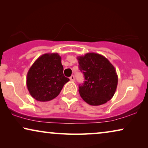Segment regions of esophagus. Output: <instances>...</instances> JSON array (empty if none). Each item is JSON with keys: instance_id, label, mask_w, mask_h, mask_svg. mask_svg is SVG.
<instances>
[{"instance_id": "34e87169", "label": "esophagus", "mask_w": 148, "mask_h": 148, "mask_svg": "<svg viewBox=\"0 0 148 148\" xmlns=\"http://www.w3.org/2000/svg\"><path fill=\"white\" fill-rule=\"evenodd\" d=\"M70 80L71 81V82H74L75 81V77L74 75H71L70 77Z\"/></svg>"}]
</instances>
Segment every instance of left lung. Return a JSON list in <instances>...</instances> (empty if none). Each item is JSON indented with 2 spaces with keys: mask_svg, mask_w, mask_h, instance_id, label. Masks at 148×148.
<instances>
[{
  "mask_svg": "<svg viewBox=\"0 0 148 148\" xmlns=\"http://www.w3.org/2000/svg\"><path fill=\"white\" fill-rule=\"evenodd\" d=\"M79 70L85 82L79 85V92L88 104L99 106L112 98L118 84L114 66L104 56L90 52L77 57Z\"/></svg>",
  "mask_w": 148,
  "mask_h": 148,
  "instance_id": "left-lung-1",
  "label": "left lung"
}]
</instances>
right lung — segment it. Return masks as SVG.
Instances as JSON below:
<instances>
[{
    "instance_id": "1",
    "label": "right lung",
    "mask_w": 148,
    "mask_h": 148,
    "mask_svg": "<svg viewBox=\"0 0 148 148\" xmlns=\"http://www.w3.org/2000/svg\"><path fill=\"white\" fill-rule=\"evenodd\" d=\"M69 81L63 75L61 57L58 53L40 56L27 74V90L36 100L48 102L58 96L64 85Z\"/></svg>"
}]
</instances>
